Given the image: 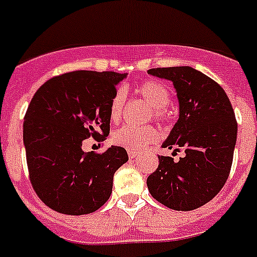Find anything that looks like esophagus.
<instances>
[{
  "label": "esophagus",
  "mask_w": 257,
  "mask_h": 257,
  "mask_svg": "<svg viewBox=\"0 0 257 257\" xmlns=\"http://www.w3.org/2000/svg\"><path fill=\"white\" fill-rule=\"evenodd\" d=\"M139 154H140V153L136 152V150H128V155H129V158H131V159L136 158V157H137Z\"/></svg>",
  "instance_id": "obj_1"
}]
</instances>
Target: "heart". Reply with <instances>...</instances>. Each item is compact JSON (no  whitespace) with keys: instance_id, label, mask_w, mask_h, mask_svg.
<instances>
[{"instance_id":"b5f03b06","label":"heart","mask_w":257,"mask_h":257,"mask_svg":"<svg viewBox=\"0 0 257 257\" xmlns=\"http://www.w3.org/2000/svg\"><path fill=\"white\" fill-rule=\"evenodd\" d=\"M136 90L154 108L155 117L159 120H166L169 117L167 105H169L171 95H170V90L167 86L158 81H145L140 83ZM125 100H126L125 91L122 88H118L112 96L111 104H109V118L112 122H118L121 120ZM158 139L159 132L153 125H146V126L124 125L112 135V141L115 142L116 145L128 149V150H139V149L150 145Z\"/></svg>"}]
</instances>
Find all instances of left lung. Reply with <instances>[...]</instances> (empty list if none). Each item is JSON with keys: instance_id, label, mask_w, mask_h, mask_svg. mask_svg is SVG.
<instances>
[{"instance_id": "left-lung-1", "label": "left lung", "mask_w": 257, "mask_h": 257, "mask_svg": "<svg viewBox=\"0 0 257 257\" xmlns=\"http://www.w3.org/2000/svg\"><path fill=\"white\" fill-rule=\"evenodd\" d=\"M170 79L179 100V118L163 148L185 155L179 161L158 155V169L149 175L150 195L174 210L205 205L225 185L234 157L238 124L225 90L191 66L149 69Z\"/></svg>"}]
</instances>
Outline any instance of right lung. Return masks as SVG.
<instances>
[{
    "label": "right lung",
    "mask_w": 257,
    "mask_h": 257,
    "mask_svg": "<svg viewBox=\"0 0 257 257\" xmlns=\"http://www.w3.org/2000/svg\"><path fill=\"white\" fill-rule=\"evenodd\" d=\"M125 75L64 73L43 83L31 99L23 122L30 182L52 210L88 214L111 196L113 174L128 161L126 150L111 146L100 154L85 153L82 144L108 136L111 99Z\"/></svg>",
    "instance_id": "1"
}]
</instances>
